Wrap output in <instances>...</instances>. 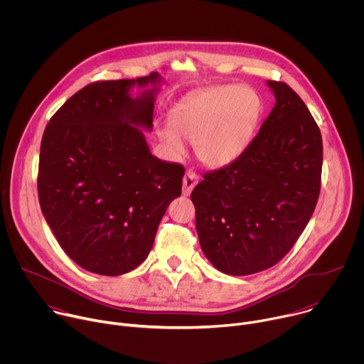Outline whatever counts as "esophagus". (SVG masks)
Returning <instances> with one entry per match:
<instances>
[{"instance_id":"1","label":"esophagus","mask_w":364,"mask_h":364,"mask_svg":"<svg viewBox=\"0 0 364 364\" xmlns=\"http://www.w3.org/2000/svg\"><path fill=\"white\" fill-rule=\"evenodd\" d=\"M197 181H198V177H197V174L194 173V171H187L186 173V176H184V178H183V194L184 196H190V193H191V190L194 188V186L197 184Z\"/></svg>"}]
</instances>
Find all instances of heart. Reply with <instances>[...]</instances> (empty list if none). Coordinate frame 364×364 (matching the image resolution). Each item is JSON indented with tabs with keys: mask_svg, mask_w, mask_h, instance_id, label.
Instances as JSON below:
<instances>
[{
	"mask_svg": "<svg viewBox=\"0 0 364 364\" xmlns=\"http://www.w3.org/2000/svg\"><path fill=\"white\" fill-rule=\"evenodd\" d=\"M262 112V96L253 87L222 85L184 100L170 118L172 128L159 135L173 154L184 151L181 136L194 144L203 164L226 167L250 146Z\"/></svg>",
	"mask_w": 364,
	"mask_h": 364,
	"instance_id": "heart-1",
	"label": "heart"
}]
</instances>
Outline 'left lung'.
Here are the masks:
<instances>
[{
    "mask_svg": "<svg viewBox=\"0 0 364 364\" xmlns=\"http://www.w3.org/2000/svg\"><path fill=\"white\" fill-rule=\"evenodd\" d=\"M275 107L235 163L204 174L193 193L200 246L226 275L265 271L292 249L314 213L323 139L302 99L268 80Z\"/></svg>",
    "mask_w": 364,
    "mask_h": 364,
    "instance_id": "8db88e82",
    "label": "left lung"
}]
</instances>
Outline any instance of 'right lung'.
I'll return each instance as SVG.
<instances>
[{
	"instance_id": "right-lung-1",
	"label": "right lung",
	"mask_w": 364,
	"mask_h": 364,
	"mask_svg": "<svg viewBox=\"0 0 364 364\" xmlns=\"http://www.w3.org/2000/svg\"><path fill=\"white\" fill-rule=\"evenodd\" d=\"M161 82L152 72L90 83L44 129L41 212L62 249L89 272L118 277L141 265L168 204L181 196L184 167L154 157L142 132L152 129ZM134 85L143 89L136 98Z\"/></svg>"
}]
</instances>
